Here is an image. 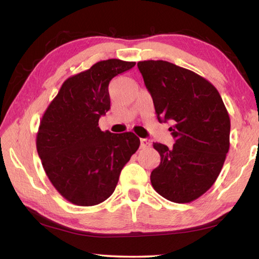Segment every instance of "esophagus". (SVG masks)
<instances>
[{"mask_svg":"<svg viewBox=\"0 0 259 259\" xmlns=\"http://www.w3.org/2000/svg\"><path fill=\"white\" fill-rule=\"evenodd\" d=\"M150 145H152V143H150L149 139H147V138L140 139V148H143V149L149 148Z\"/></svg>","mask_w":259,"mask_h":259,"instance_id":"1","label":"esophagus"}]
</instances>
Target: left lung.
Wrapping results in <instances>:
<instances>
[{
	"label": "left lung",
	"instance_id": "1",
	"mask_svg": "<svg viewBox=\"0 0 259 259\" xmlns=\"http://www.w3.org/2000/svg\"><path fill=\"white\" fill-rule=\"evenodd\" d=\"M138 69L158 121L171 120L176 144L155 143L161 163L150 175L157 194L173 203L199 198L218 179L230 148V116L220 93L191 70L162 60Z\"/></svg>",
	"mask_w": 259,
	"mask_h": 259
}]
</instances>
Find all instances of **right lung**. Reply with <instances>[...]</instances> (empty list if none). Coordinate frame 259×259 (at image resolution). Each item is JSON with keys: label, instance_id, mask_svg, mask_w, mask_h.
Returning a JSON list of instances; mask_svg holds the SVG:
<instances>
[{"label": "right lung", "instance_id": "1", "mask_svg": "<svg viewBox=\"0 0 259 259\" xmlns=\"http://www.w3.org/2000/svg\"><path fill=\"white\" fill-rule=\"evenodd\" d=\"M135 64L110 59L69 77L41 117L37 153L52 185L71 204L94 206L109 198L139 148L134 133L112 134L98 126L110 110L112 78Z\"/></svg>", "mask_w": 259, "mask_h": 259}]
</instances>
